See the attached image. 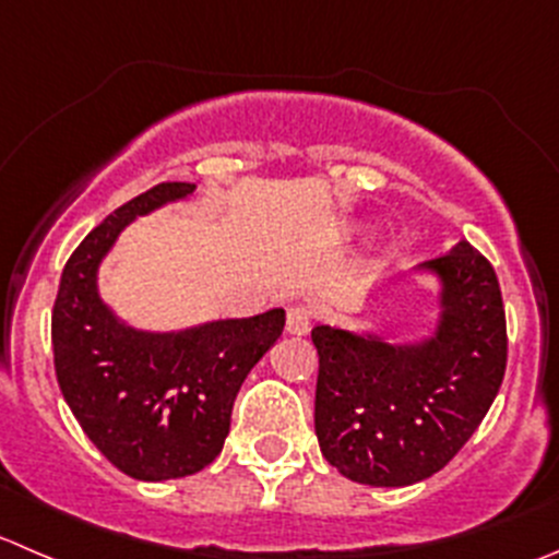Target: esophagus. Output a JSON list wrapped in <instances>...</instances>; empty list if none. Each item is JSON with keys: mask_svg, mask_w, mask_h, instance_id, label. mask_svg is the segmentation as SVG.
I'll use <instances>...</instances> for the list:
<instances>
[{"mask_svg": "<svg viewBox=\"0 0 559 559\" xmlns=\"http://www.w3.org/2000/svg\"><path fill=\"white\" fill-rule=\"evenodd\" d=\"M311 322H313V308L311 306L295 302V306H289V311H286V330H289L292 335L308 333V330H311Z\"/></svg>", "mask_w": 559, "mask_h": 559, "instance_id": "obj_1", "label": "esophagus"}]
</instances>
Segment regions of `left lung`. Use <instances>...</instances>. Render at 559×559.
<instances>
[{
    "mask_svg": "<svg viewBox=\"0 0 559 559\" xmlns=\"http://www.w3.org/2000/svg\"><path fill=\"white\" fill-rule=\"evenodd\" d=\"M442 278L435 338L393 346L319 324L317 424L322 456L349 480L409 486L440 473L489 412L508 362L500 281L467 240L429 259Z\"/></svg>",
    "mask_w": 559,
    "mask_h": 559,
    "instance_id": "obj_1",
    "label": "left lung"
}]
</instances>
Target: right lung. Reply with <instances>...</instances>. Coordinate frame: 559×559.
<instances>
[{
    "instance_id": "right-lung-1",
    "label": "right lung",
    "mask_w": 559,
    "mask_h": 559,
    "mask_svg": "<svg viewBox=\"0 0 559 559\" xmlns=\"http://www.w3.org/2000/svg\"><path fill=\"white\" fill-rule=\"evenodd\" d=\"M191 182H160L114 210L70 253L51 311L53 371L84 435L135 480L199 473L224 448L240 384L284 333V308L182 333H139L100 302L95 273L119 231Z\"/></svg>"
}]
</instances>
